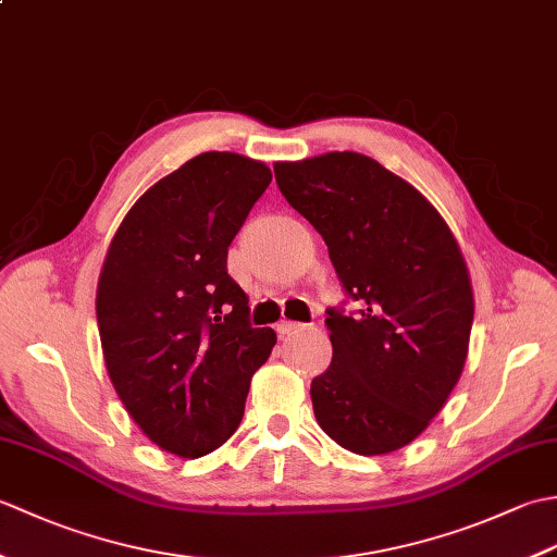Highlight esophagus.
<instances>
[{
    "label": "esophagus",
    "instance_id": "obj_1",
    "mask_svg": "<svg viewBox=\"0 0 557 557\" xmlns=\"http://www.w3.org/2000/svg\"><path fill=\"white\" fill-rule=\"evenodd\" d=\"M299 327H304L301 323H297V321H280L277 323V335L280 337H287V335H292L294 333V330H299Z\"/></svg>",
    "mask_w": 557,
    "mask_h": 557
}]
</instances>
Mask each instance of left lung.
Listing matches in <instances>:
<instances>
[{
	"instance_id": "left-lung-1",
	"label": "left lung",
	"mask_w": 557,
	"mask_h": 557,
	"mask_svg": "<svg viewBox=\"0 0 557 557\" xmlns=\"http://www.w3.org/2000/svg\"><path fill=\"white\" fill-rule=\"evenodd\" d=\"M275 180L361 304L354 315L327 311L333 363L311 383L315 421L349 453H395L429 429L465 369V256L441 212L361 152L275 162Z\"/></svg>"
}]
</instances>
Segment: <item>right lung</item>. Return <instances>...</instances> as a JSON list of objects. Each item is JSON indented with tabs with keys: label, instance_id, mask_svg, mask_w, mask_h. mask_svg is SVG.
<instances>
[{
	"label": "right lung",
	"instance_id": "add662e5",
	"mask_svg": "<svg viewBox=\"0 0 557 557\" xmlns=\"http://www.w3.org/2000/svg\"><path fill=\"white\" fill-rule=\"evenodd\" d=\"M270 182L265 162L200 152L136 200L104 256V366L138 429L176 457H203L236 431L277 342L251 327L227 275V248Z\"/></svg>",
	"mask_w": 557,
	"mask_h": 557
}]
</instances>
